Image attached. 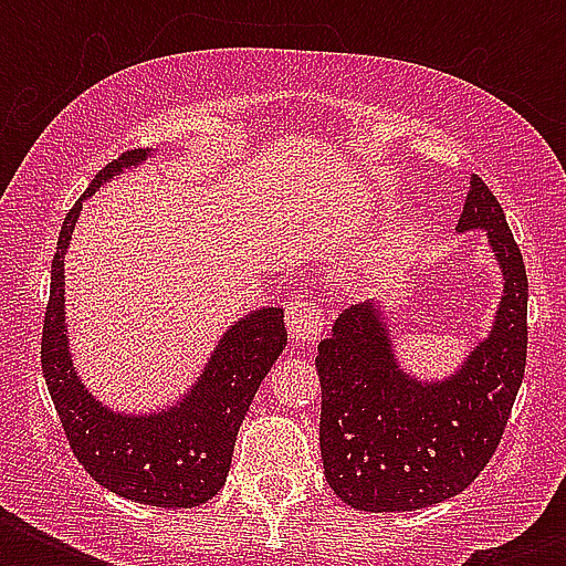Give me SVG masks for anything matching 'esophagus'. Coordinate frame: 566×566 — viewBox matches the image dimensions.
<instances>
[{
    "label": "esophagus",
    "instance_id": "esophagus-1",
    "mask_svg": "<svg viewBox=\"0 0 566 566\" xmlns=\"http://www.w3.org/2000/svg\"><path fill=\"white\" fill-rule=\"evenodd\" d=\"M284 323H287L293 340L302 346L317 344L323 335V314H319L317 302L308 300L305 293H293L284 308Z\"/></svg>",
    "mask_w": 566,
    "mask_h": 566
}]
</instances>
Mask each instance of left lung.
Listing matches in <instances>:
<instances>
[{"label": "left lung", "instance_id": "obj_1", "mask_svg": "<svg viewBox=\"0 0 566 566\" xmlns=\"http://www.w3.org/2000/svg\"><path fill=\"white\" fill-rule=\"evenodd\" d=\"M458 229H488L505 273L491 337L443 385L396 367L376 305L349 308L319 344V452L328 488L358 511H417L475 482L500 447L526 373L528 279L505 211L470 176Z\"/></svg>", "mask_w": 566, "mask_h": 566}]
</instances>
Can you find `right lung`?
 <instances>
[{
	"instance_id": "add662e5",
	"label": "right lung",
	"mask_w": 566,
	"mask_h": 566,
	"mask_svg": "<svg viewBox=\"0 0 566 566\" xmlns=\"http://www.w3.org/2000/svg\"><path fill=\"white\" fill-rule=\"evenodd\" d=\"M144 153H126L91 181V196L123 164ZM82 202L66 213L52 258L40 364L66 443L93 482L126 500L158 509H193L226 484L231 452L258 385L287 344L284 311H255L226 332L208 370L179 408L158 417H119L105 411L82 387L64 335V252Z\"/></svg>"
}]
</instances>
